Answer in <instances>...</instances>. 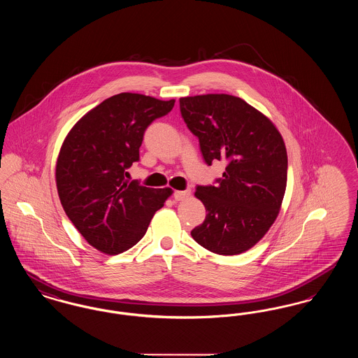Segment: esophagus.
<instances>
[{
    "label": "esophagus",
    "mask_w": 358,
    "mask_h": 358,
    "mask_svg": "<svg viewBox=\"0 0 358 358\" xmlns=\"http://www.w3.org/2000/svg\"><path fill=\"white\" fill-rule=\"evenodd\" d=\"M189 196H190V190H189V189H187V190H176V192L173 193V197H174L176 201L185 200Z\"/></svg>",
    "instance_id": "obj_1"
}]
</instances>
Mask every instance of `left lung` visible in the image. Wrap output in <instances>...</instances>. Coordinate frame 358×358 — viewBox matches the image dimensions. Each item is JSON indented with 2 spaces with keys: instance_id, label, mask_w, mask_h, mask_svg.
I'll use <instances>...</instances> for the list:
<instances>
[{
  "instance_id": "obj_1",
  "label": "left lung",
  "mask_w": 358,
  "mask_h": 358,
  "mask_svg": "<svg viewBox=\"0 0 358 358\" xmlns=\"http://www.w3.org/2000/svg\"><path fill=\"white\" fill-rule=\"evenodd\" d=\"M180 110L205 162H227L216 187H196L206 217L190 235L217 255L245 252L279 215L287 185L285 141L264 114L234 95L181 98Z\"/></svg>"
}]
</instances>
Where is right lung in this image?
I'll use <instances>...</instances> for the list:
<instances>
[{
    "label": "right lung",
    "instance_id": "1",
    "mask_svg": "<svg viewBox=\"0 0 358 358\" xmlns=\"http://www.w3.org/2000/svg\"><path fill=\"white\" fill-rule=\"evenodd\" d=\"M174 99L122 92L88 111L66 136L56 187L69 220L94 248L127 251L145 236L154 213L173 193L129 181L148 126L171 113Z\"/></svg>",
    "mask_w": 358,
    "mask_h": 358
}]
</instances>
